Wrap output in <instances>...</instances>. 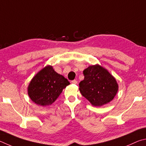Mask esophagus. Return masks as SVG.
<instances>
[{
    "label": "esophagus",
    "instance_id": "esophagus-1",
    "mask_svg": "<svg viewBox=\"0 0 146 146\" xmlns=\"http://www.w3.org/2000/svg\"><path fill=\"white\" fill-rule=\"evenodd\" d=\"M71 82H72V84H78V81H76V80H72V81H71Z\"/></svg>",
    "mask_w": 146,
    "mask_h": 146
}]
</instances>
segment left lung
<instances>
[{"instance_id": "1", "label": "left lung", "mask_w": 146, "mask_h": 146, "mask_svg": "<svg viewBox=\"0 0 146 146\" xmlns=\"http://www.w3.org/2000/svg\"><path fill=\"white\" fill-rule=\"evenodd\" d=\"M85 78L79 84L80 91L93 106H101L110 102L118 91V85L105 68L98 65L83 70Z\"/></svg>"}]
</instances>
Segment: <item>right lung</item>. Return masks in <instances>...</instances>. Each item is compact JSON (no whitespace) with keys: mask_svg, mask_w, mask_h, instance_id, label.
<instances>
[{"mask_svg":"<svg viewBox=\"0 0 146 146\" xmlns=\"http://www.w3.org/2000/svg\"><path fill=\"white\" fill-rule=\"evenodd\" d=\"M70 83L48 65L36 75L28 86V95L35 103L41 106L50 105Z\"/></svg>","mask_w":146,"mask_h":146,"instance_id":"right-lung-1","label":"right lung"}]
</instances>
